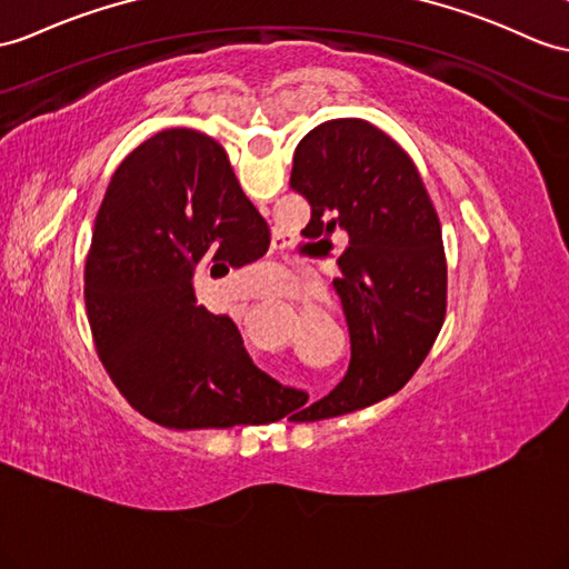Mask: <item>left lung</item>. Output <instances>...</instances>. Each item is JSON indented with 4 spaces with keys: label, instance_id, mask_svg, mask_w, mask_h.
<instances>
[{
    "label": "left lung",
    "instance_id": "8db88e82",
    "mask_svg": "<svg viewBox=\"0 0 569 569\" xmlns=\"http://www.w3.org/2000/svg\"><path fill=\"white\" fill-rule=\"evenodd\" d=\"M289 186L311 204V237L336 227L350 246L332 280L350 330V367L316 403L295 391L292 420L313 422L403 389L447 313V256L432 200L412 159L359 118L313 128L295 151Z\"/></svg>",
    "mask_w": 569,
    "mask_h": 569
}]
</instances>
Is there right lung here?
<instances>
[{"label": "right lung", "mask_w": 569, "mask_h": 569, "mask_svg": "<svg viewBox=\"0 0 569 569\" xmlns=\"http://www.w3.org/2000/svg\"><path fill=\"white\" fill-rule=\"evenodd\" d=\"M268 246V221L212 137L163 130L118 166L93 224L84 299L110 381L147 420L227 429L284 418L282 383L192 289L198 266L241 268Z\"/></svg>", "instance_id": "add662e5"}]
</instances>
